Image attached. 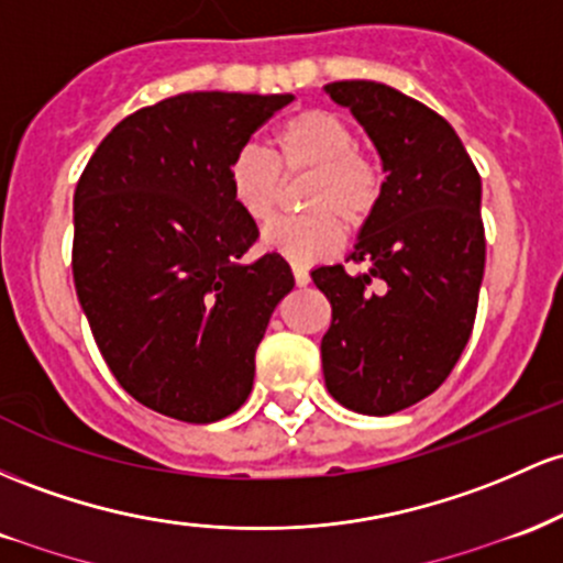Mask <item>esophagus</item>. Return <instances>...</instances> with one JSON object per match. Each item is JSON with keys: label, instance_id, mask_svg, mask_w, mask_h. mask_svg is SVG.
<instances>
[{"label": "esophagus", "instance_id": "esophagus-1", "mask_svg": "<svg viewBox=\"0 0 563 563\" xmlns=\"http://www.w3.org/2000/svg\"><path fill=\"white\" fill-rule=\"evenodd\" d=\"M292 276H295V284H298V287H308V282H311V274H308L306 268H300V265H295Z\"/></svg>", "mask_w": 563, "mask_h": 563}]
</instances>
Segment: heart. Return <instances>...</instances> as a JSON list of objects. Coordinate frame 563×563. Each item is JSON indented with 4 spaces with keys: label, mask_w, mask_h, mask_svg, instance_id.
<instances>
[{
    "label": "heart",
    "mask_w": 563,
    "mask_h": 563,
    "mask_svg": "<svg viewBox=\"0 0 563 563\" xmlns=\"http://www.w3.org/2000/svg\"><path fill=\"white\" fill-rule=\"evenodd\" d=\"M271 151L244 145L231 156L225 183L233 205L252 223H268L279 210L284 178L308 175L300 191L306 214L282 218L263 233V244L284 261L313 265L343 244V223L364 229L380 210L385 178L380 164L358 148L356 130L338 113L306 109L276 128Z\"/></svg>",
    "instance_id": "1"
}]
</instances>
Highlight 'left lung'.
Returning <instances> with one entry per match:
<instances>
[{
    "instance_id": "obj_1",
    "label": "left lung",
    "mask_w": 563,
    "mask_h": 563,
    "mask_svg": "<svg viewBox=\"0 0 563 563\" xmlns=\"http://www.w3.org/2000/svg\"><path fill=\"white\" fill-rule=\"evenodd\" d=\"M324 90L366 130L385 173L380 210L349 255L369 271H311L332 302L324 383L353 412L394 415L431 396L471 338L486 261L482 178L452 124L420 100L366 79Z\"/></svg>"
}]
</instances>
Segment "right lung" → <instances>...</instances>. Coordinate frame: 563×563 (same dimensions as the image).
Listing matches in <instances>:
<instances>
[{
    "label": "right lung",
    "mask_w": 563,
    "mask_h": 563,
    "mask_svg": "<svg viewBox=\"0 0 563 563\" xmlns=\"http://www.w3.org/2000/svg\"><path fill=\"white\" fill-rule=\"evenodd\" d=\"M292 95L183 92L130 113L74 191L71 268L95 343L143 407L183 422L247 401L287 261H244L257 225L233 205L231 156Z\"/></svg>",
    "instance_id": "obj_1"
}]
</instances>
